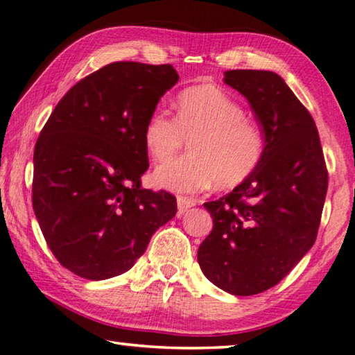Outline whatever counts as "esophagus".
<instances>
[{"instance_id": "34e87169", "label": "esophagus", "mask_w": 355, "mask_h": 355, "mask_svg": "<svg viewBox=\"0 0 355 355\" xmlns=\"http://www.w3.org/2000/svg\"><path fill=\"white\" fill-rule=\"evenodd\" d=\"M196 205V199L193 198H184V196H178L177 198V207H178V216H182L188 209H191Z\"/></svg>"}]
</instances>
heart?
Masks as SVG:
<instances>
[{"label":"heart","instance_id":"1","mask_svg":"<svg viewBox=\"0 0 355 355\" xmlns=\"http://www.w3.org/2000/svg\"><path fill=\"white\" fill-rule=\"evenodd\" d=\"M189 144V155L156 168V187L191 194L211 184L228 189L250 178L266 153V135L245 116L239 100L214 84L189 87L175 100V116L156 108L144 127V144L153 161L171 159Z\"/></svg>","mask_w":355,"mask_h":355}]
</instances>
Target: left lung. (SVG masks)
I'll return each mask as SVG.
<instances>
[{
    "label": "left lung",
    "mask_w": 355,
    "mask_h": 355,
    "mask_svg": "<svg viewBox=\"0 0 355 355\" xmlns=\"http://www.w3.org/2000/svg\"><path fill=\"white\" fill-rule=\"evenodd\" d=\"M225 83L255 111L266 153L250 178L204 204L214 228L198 261L218 288L250 296L277 285L314 245L329 172L313 116L282 78L231 70Z\"/></svg>",
    "instance_id": "left-lung-1"
}]
</instances>
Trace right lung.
Returning <instances> with one entry per match:
<instances>
[{
    "label": "right lung",
    "instance_id": "obj_1",
    "mask_svg": "<svg viewBox=\"0 0 355 355\" xmlns=\"http://www.w3.org/2000/svg\"><path fill=\"white\" fill-rule=\"evenodd\" d=\"M178 81L172 65L113 62L76 83L42 127L31 202L63 268L89 280L119 276L177 214L167 191L144 189V127Z\"/></svg>",
    "mask_w": 355,
    "mask_h": 355
}]
</instances>
